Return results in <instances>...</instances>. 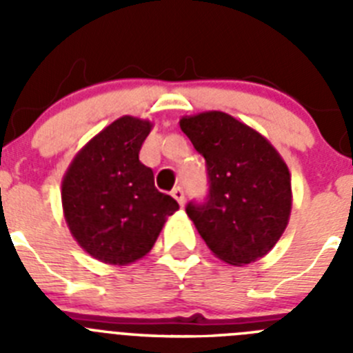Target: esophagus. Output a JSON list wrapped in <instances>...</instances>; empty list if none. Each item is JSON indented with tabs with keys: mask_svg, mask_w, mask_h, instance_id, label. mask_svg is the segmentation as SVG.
Here are the masks:
<instances>
[{
	"mask_svg": "<svg viewBox=\"0 0 353 353\" xmlns=\"http://www.w3.org/2000/svg\"><path fill=\"white\" fill-rule=\"evenodd\" d=\"M171 196H173V198L176 199V201H179L180 207H182V205L185 203V192H183L182 187H174L173 191H171Z\"/></svg>",
	"mask_w": 353,
	"mask_h": 353,
	"instance_id": "34e87169",
	"label": "esophagus"
}]
</instances>
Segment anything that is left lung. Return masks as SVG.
Masks as SVG:
<instances>
[{"instance_id": "obj_1", "label": "left lung", "mask_w": 353, "mask_h": 353, "mask_svg": "<svg viewBox=\"0 0 353 353\" xmlns=\"http://www.w3.org/2000/svg\"><path fill=\"white\" fill-rule=\"evenodd\" d=\"M207 166L208 192L187 215L215 256L245 265L276 245L292 210L290 171L267 139L221 111L180 120Z\"/></svg>"}]
</instances>
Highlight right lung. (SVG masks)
<instances>
[{
    "mask_svg": "<svg viewBox=\"0 0 353 353\" xmlns=\"http://www.w3.org/2000/svg\"><path fill=\"white\" fill-rule=\"evenodd\" d=\"M152 123L121 117L81 150L61 185L65 219L74 239L97 260L127 265L145 256L179 210L155 187L154 171L139 161Z\"/></svg>",
    "mask_w": 353,
    "mask_h": 353,
    "instance_id": "obj_1",
    "label": "right lung"
}]
</instances>
